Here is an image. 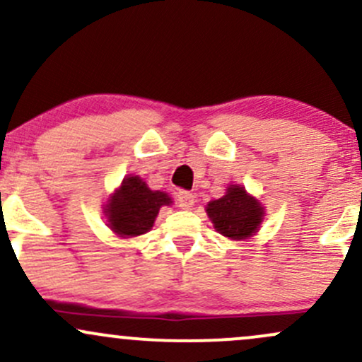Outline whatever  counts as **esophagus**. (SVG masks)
Here are the masks:
<instances>
[{
	"label": "esophagus",
	"mask_w": 362,
	"mask_h": 362,
	"mask_svg": "<svg viewBox=\"0 0 362 362\" xmlns=\"http://www.w3.org/2000/svg\"><path fill=\"white\" fill-rule=\"evenodd\" d=\"M194 202H196V196L192 192H189V190H180L177 194V204L182 209H190L194 206Z\"/></svg>",
	"instance_id": "obj_1"
}]
</instances>
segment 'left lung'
<instances>
[{"instance_id": "1", "label": "left lung", "mask_w": 362, "mask_h": 362, "mask_svg": "<svg viewBox=\"0 0 362 362\" xmlns=\"http://www.w3.org/2000/svg\"><path fill=\"white\" fill-rule=\"evenodd\" d=\"M206 211L216 232L233 240L251 237L263 220V208L239 185H232L223 197L209 202Z\"/></svg>"}]
</instances>
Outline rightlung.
Masks as SVG:
<instances>
[{"label": "right lung", "instance_id": "obj_1", "mask_svg": "<svg viewBox=\"0 0 362 362\" xmlns=\"http://www.w3.org/2000/svg\"><path fill=\"white\" fill-rule=\"evenodd\" d=\"M170 202L172 199L165 192L151 190L139 177H129L110 199L106 213L118 235L136 237L148 232L161 206Z\"/></svg>", "mask_w": 362, "mask_h": 362}]
</instances>
